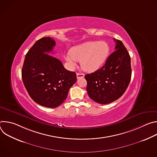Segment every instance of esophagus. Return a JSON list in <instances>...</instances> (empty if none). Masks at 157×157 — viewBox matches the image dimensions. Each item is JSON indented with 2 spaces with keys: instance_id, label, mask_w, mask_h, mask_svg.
I'll use <instances>...</instances> for the list:
<instances>
[{
  "instance_id": "1",
  "label": "esophagus",
  "mask_w": 157,
  "mask_h": 157,
  "mask_svg": "<svg viewBox=\"0 0 157 157\" xmlns=\"http://www.w3.org/2000/svg\"><path fill=\"white\" fill-rule=\"evenodd\" d=\"M76 76H77V78L78 79H79V78H82L84 77V75L83 73H77L76 74Z\"/></svg>"
}]
</instances>
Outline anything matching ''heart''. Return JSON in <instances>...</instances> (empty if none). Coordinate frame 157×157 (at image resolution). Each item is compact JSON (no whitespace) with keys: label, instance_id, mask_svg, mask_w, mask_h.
<instances>
[{"label":"heart","instance_id":"heart-1","mask_svg":"<svg viewBox=\"0 0 157 157\" xmlns=\"http://www.w3.org/2000/svg\"><path fill=\"white\" fill-rule=\"evenodd\" d=\"M109 52V47L106 42L89 41L73 47L64 59L70 68L76 66L77 61H81L84 71L93 72L105 62Z\"/></svg>","mask_w":157,"mask_h":157}]
</instances>
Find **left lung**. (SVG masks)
I'll list each match as a JSON object with an SVG mask.
<instances>
[{"label":"left lung","instance_id":"left-lung-1","mask_svg":"<svg viewBox=\"0 0 157 157\" xmlns=\"http://www.w3.org/2000/svg\"><path fill=\"white\" fill-rule=\"evenodd\" d=\"M114 40L116 51L110 55L105 64L95 72L85 75L89 98L101 104H109L121 98L131 79L129 53L121 41Z\"/></svg>","mask_w":157,"mask_h":157}]
</instances>
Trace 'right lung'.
Segmentation results:
<instances>
[{
    "label": "right lung",
    "mask_w": 157,
    "mask_h": 157,
    "mask_svg": "<svg viewBox=\"0 0 157 157\" xmlns=\"http://www.w3.org/2000/svg\"><path fill=\"white\" fill-rule=\"evenodd\" d=\"M55 41L51 37L37 40L25 56L21 78L31 98L40 105H60L76 82V74L66 70L60 60L47 53L53 51Z\"/></svg>",
    "instance_id": "add662e5"
}]
</instances>
